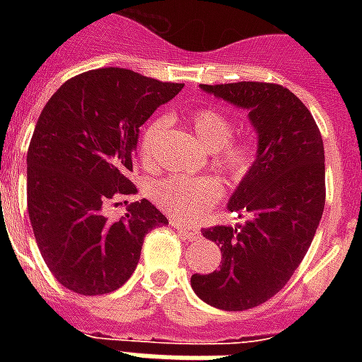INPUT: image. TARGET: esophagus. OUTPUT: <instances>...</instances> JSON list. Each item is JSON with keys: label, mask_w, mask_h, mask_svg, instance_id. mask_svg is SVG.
Returning <instances> with one entry per match:
<instances>
[{"label": "esophagus", "mask_w": 362, "mask_h": 362, "mask_svg": "<svg viewBox=\"0 0 362 362\" xmlns=\"http://www.w3.org/2000/svg\"><path fill=\"white\" fill-rule=\"evenodd\" d=\"M173 227L176 228L178 233H180V236H184V238H189V240H192V238H197V235H199L196 228L186 227V225H182V223H174L173 221Z\"/></svg>", "instance_id": "esophagus-1"}]
</instances>
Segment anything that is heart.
Masks as SVG:
<instances>
[{
  "label": "heart",
  "mask_w": 362,
  "mask_h": 362,
  "mask_svg": "<svg viewBox=\"0 0 362 362\" xmlns=\"http://www.w3.org/2000/svg\"><path fill=\"white\" fill-rule=\"evenodd\" d=\"M189 124L207 151L215 153V165L233 178H240L256 160V147L248 139L233 137V122L217 108H199L192 114ZM168 126L166 116H158L143 129L139 153L145 163L158 158V137ZM153 197L166 213L178 219H194L223 197V186L217 178H184L168 176L153 186Z\"/></svg>",
  "instance_id": "heart-1"
}]
</instances>
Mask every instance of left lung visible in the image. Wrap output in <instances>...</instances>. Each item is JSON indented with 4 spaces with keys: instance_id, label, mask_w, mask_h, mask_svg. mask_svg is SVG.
Instances as JSON below:
<instances>
[{
    "instance_id": "8db88e82",
    "label": "left lung",
    "mask_w": 362,
    "mask_h": 362,
    "mask_svg": "<svg viewBox=\"0 0 362 362\" xmlns=\"http://www.w3.org/2000/svg\"><path fill=\"white\" fill-rule=\"evenodd\" d=\"M202 89L248 110L258 153L227 205L250 219L204 228L223 259L217 272L194 273L192 288L215 308L248 310L287 285L316 235L326 204L324 143L310 110L283 85L240 81Z\"/></svg>"
}]
</instances>
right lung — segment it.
Returning <instances> with one entry per match:
<instances>
[{
    "mask_svg": "<svg viewBox=\"0 0 362 362\" xmlns=\"http://www.w3.org/2000/svg\"><path fill=\"white\" fill-rule=\"evenodd\" d=\"M182 87L103 67L71 77L44 106L27 153L28 217L46 266L77 295L122 287L145 235L168 223L147 199L119 221L106 219L103 207L137 192L127 173L139 127Z\"/></svg>",
    "mask_w": 362,
    "mask_h": 362,
    "instance_id": "add662e5",
    "label": "right lung"
}]
</instances>
